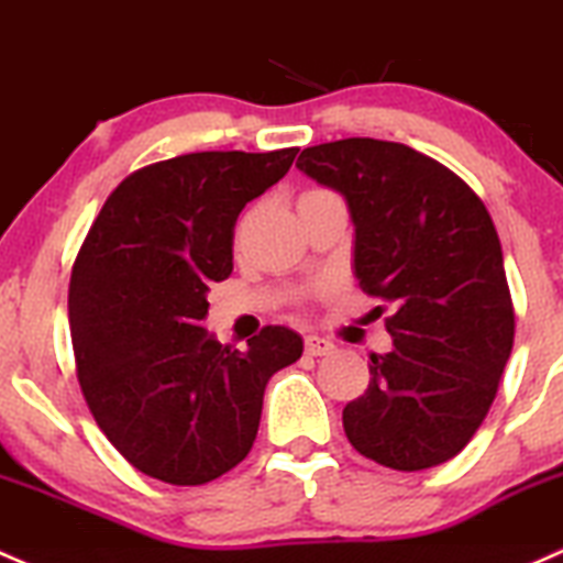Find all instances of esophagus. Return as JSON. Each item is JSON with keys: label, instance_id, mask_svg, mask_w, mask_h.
I'll list each match as a JSON object with an SVG mask.
<instances>
[{"label": "esophagus", "instance_id": "34e87169", "mask_svg": "<svg viewBox=\"0 0 563 563\" xmlns=\"http://www.w3.org/2000/svg\"><path fill=\"white\" fill-rule=\"evenodd\" d=\"M334 351V342L323 340V336H307L305 340V353L307 356H329V353Z\"/></svg>", "mask_w": 563, "mask_h": 563}]
</instances>
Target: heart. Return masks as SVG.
I'll use <instances>...</instances> for the list:
<instances>
[{
  "instance_id": "obj_1",
  "label": "heart",
  "mask_w": 563,
  "mask_h": 563,
  "mask_svg": "<svg viewBox=\"0 0 563 563\" xmlns=\"http://www.w3.org/2000/svg\"><path fill=\"white\" fill-rule=\"evenodd\" d=\"M307 194H310V191H307Z\"/></svg>"
}]
</instances>
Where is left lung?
Returning <instances> with one entry per match:
<instances>
[{"label":"left lung","mask_w":563,"mask_h":563,"mask_svg":"<svg viewBox=\"0 0 563 563\" xmlns=\"http://www.w3.org/2000/svg\"><path fill=\"white\" fill-rule=\"evenodd\" d=\"M297 167L345 197L358 286L394 307V351L372 353L369 386L342 410L347 440L399 472L453 459L488 416L516 340L488 210L459 175L401 142H323Z\"/></svg>","instance_id":"left-lung-1"}]
</instances>
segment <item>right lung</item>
<instances>
[{
	"mask_svg": "<svg viewBox=\"0 0 563 563\" xmlns=\"http://www.w3.org/2000/svg\"><path fill=\"white\" fill-rule=\"evenodd\" d=\"M299 147L205 151L132 173L99 210L69 277V331L93 421L147 477L202 485L256 440L269 377L301 336L264 327L247 351L199 323L232 275L234 223L291 169Z\"/></svg>",
	"mask_w": 563,
	"mask_h": 563,
	"instance_id": "1",
	"label": "right lung"
}]
</instances>
